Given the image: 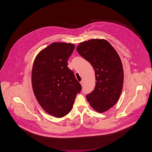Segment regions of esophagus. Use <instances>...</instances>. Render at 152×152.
<instances>
[{"mask_svg":"<svg viewBox=\"0 0 152 152\" xmlns=\"http://www.w3.org/2000/svg\"><path fill=\"white\" fill-rule=\"evenodd\" d=\"M80 85H81V86H83V85H84V83H83V80H82V81L80 82Z\"/></svg>","mask_w":152,"mask_h":152,"instance_id":"esophagus-1","label":"esophagus"}]
</instances>
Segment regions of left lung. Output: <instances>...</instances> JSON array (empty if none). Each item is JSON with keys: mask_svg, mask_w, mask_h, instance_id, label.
Segmentation results:
<instances>
[{"mask_svg": "<svg viewBox=\"0 0 152 152\" xmlns=\"http://www.w3.org/2000/svg\"><path fill=\"white\" fill-rule=\"evenodd\" d=\"M76 50L92 65L95 72L96 86L86 99L97 113L106 112L117 103L122 91L124 72L121 59L104 39L82 42Z\"/></svg>", "mask_w": 152, "mask_h": 152, "instance_id": "left-lung-1", "label": "left lung"}]
</instances>
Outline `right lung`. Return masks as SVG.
<instances>
[{
    "instance_id": "add662e5",
    "label": "right lung",
    "mask_w": 152,
    "mask_h": 152,
    "mask_svg": "<svg viewBox=\"0 0 152 152\" xmlns=\"http://www.w3.org/2000/svg\"><path fill=\"white\" fill-rule=\"evenodd\" d=\"M75 49L72 43L53 42L36 56L32 70V86L39 104L48 114L62 118L72 110L81 85L67 61Z\"/></svg>"
}]
</instances>
